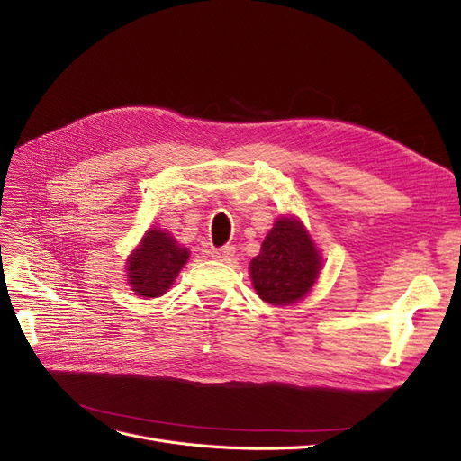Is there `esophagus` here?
Segmentation results:
<instances>
[{
  "mask_svg": "<svg viewBox=\"0 0 461 461\" xmlns=\"http://www.w3.org/2000/svg\"><path fill=\"white\" fill-rule=\"evenodd\" d=\"M211 256L214 259H218V262H230V259L235 256V247L233 245H224V247H220V249H214L211 252Z\"/></svg>",
  "mask_w": 461,
  "mask_h": 461,
  "instance_id": "1",
  "label": "esophagus"
}]
</instances>
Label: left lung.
Masks as SVG:
<instances>
[{
    "instance_id": "left-lung-1",
    "label": "left lung",
    "mask_w": 461,
    "mask_h": 461,
    "mask_svg": "<svg viewBox=\"0 0 461 461\" xmlns=\"http://www.w3.org/2000/svg\"><path fill=\"white\" fill-rule=\"evenodd\" d=\"M320 271V256L299 220L278 218L259 252L250 262L258 295L273 305L302 299Z\"/></svg>"
}]
</instances>
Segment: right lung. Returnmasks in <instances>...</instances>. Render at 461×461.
<instances>
[{"label": "right lung", "instance_id": "1", "mask_svg": "<svg viewBox=\"0 0 461 461\" xmlns=\"http://www.w3.org/2000/svg\"><path fill=\"white\" fill-rule=\"evenodd\" d=\"M188 259V250L178 247L169 233L147 231L141 247L128 259L130 286L137 295L158 297L173 285Z\"/></svg>", "mask_w": 461, "mask_h": 461}]
</instances>
